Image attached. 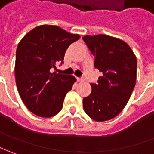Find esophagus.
Masks as SVG:
<instances>
[{
	"instance_id": "34e87169",
	"label": "esophagus",
	"mask_w": 154,
	"mask_h": 154,
	"mask_svg": "<svg viewBox=\"0 0 154 154\" xmlns=\"http://www.w3.org/2000/svg\"><path fill=\"white\" fill-rule=\"evenodd\" d=\"M77 82H84V78L83 77H77Z\"/></svg>"
}]
</instances>
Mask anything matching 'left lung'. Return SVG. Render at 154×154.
Instances as JSON below:
<instances>
[{"label": "left lung", "mask_w": 154, "mask_h": 154, "mask_svg": "<svg viewBox=\"0 0 154 154\" xmlns=\"http://www.w3.org/2000/svg\"><path fill=\"white\" fill-rule=\"evenodd\" d=\"M82 39L94 56L95 68L103 72L96 83H91L83 109L94 121H108L122 111L134 89L137 59L129 45L116 38L99 34Z\"/></svg>", "instance_id": "obj_1"}]
</instances>
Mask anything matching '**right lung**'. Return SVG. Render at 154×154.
<instances>
[{"label":"right lung","instance_id":"right-lung-1","mask_svg":"<svg viewBox=\"0 0 154 154\" xmlns=\"http://www.w3.org/2000/svg\"><path fill=\"white\" fill-rule=\"evenodd\" d=\"M80 36L60 27L41 25L19 42L16 52L15 77L20 97L34 115L52 117L61 110L66 94L72 88L73 76L53 72L63 63L66 49Z\"/></svg>","mask_w":154,"mask_h":154}]
</instances>
